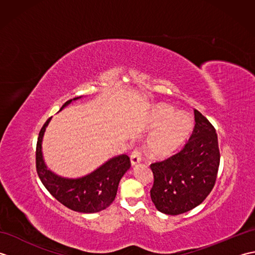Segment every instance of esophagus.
<instances>
[{"label": "esophagus", "instance_id": "1", "mask_svg": "<svg viewBox=\"0 0 255 255\" xmlns=\"http://www.w3.org/2000/svg\"><path fill=\"white\" fill-rule=\"evenodd\" d=\"M141 161V152H140V150L138 149H134L131 154H130V162L132 165H136L138 164L139 162Z\"/></svg>", "mask_w": 255, "mask_h": 255}]
</instances>
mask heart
Instances as JSON below:
<instances>
[{
  "label": "heart",
  "instance_id": "obj_1",
  "mask_svg": "<svg viewBox=\"0 0 255 255\" xmlns=\"http://www.w3.org/2000/svg\"><path fill=\"white\" fill-rule=\"evenodd\" d=\"M149 126L156 131L148 142L149 152L156 158H167L175 153L192 134L194 122L186 113L170 106L159 105L151 113Z\"/></svg>",
  "mask_w": 255,
  "mask_h": 255
}]
</instances>
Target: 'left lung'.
I'll return each instance as SVG.
<instances>
[{
    "label": "left lung",
    "instance_id": "8db88e82",
    "mask_svg": "<svg viewBox=\"0 0 255 255\" xmlns=\"http://www.w3.org/2000/svg\"><path fill=\"white\" fill-rule=\"evenodd\" d=\"M195 127L180 152L150 165L153 173L151 199L159 211L180 215L202 204L215 186L220 152L216 129L194 110Z\"/></svg>",
    "mask_w": 255,
    "mask_h": 255
}]
</instances>
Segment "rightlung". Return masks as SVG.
<instances>
[{
  "label": "right lung",
  "instance_id": "add662e5",
  "mask_svg": "<svg viewBox=\"0 0 255 255\" xmlns=\"http://www.w3.org/2000/svg\"><path fill=\"white\" fill-rule=\"evenodd\" d=\"M79 99L81 96L66 102L61 110ZM50 119L51 117L40 129L36 147V169L41 183L58 202L74 211L93 214L104 210L115 199L119 181L130 167V159L126 154H121L106 161L99 169L85 176L79 178L59 176L48 169L42 158L41 142Z\"/></svg>",
  "mask_w": 255,
  "mask_h": 255
}]
</instances>
